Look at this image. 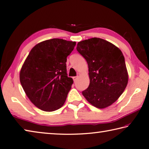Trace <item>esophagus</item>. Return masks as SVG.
Wrapping results in <instances>:
<instances>
[{"mask_svg": "<svg viewBox=\"0 0 149 149\" xmlns=\"http://www.w3.org/2000/svg\"><path fill=\"white\" fill-rule=\"evenodd\" d=\"M78 77H79V76H75V77H73V79H74V81H76V80L78 79Z\"/></svg>", "mask_w": 149, "mask_h": 149, "instance_id": "34e87169", "label": "esophagus"}]
</instances>
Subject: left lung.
Instances as JSON below:
<instances>
[{
    "instance_id": "1",
    "label": "left lung",
    "mask_w": 149,
    "mask_h": 149,
    "mask_svg": "<svg viewBox=\"0 0 149 149\" xmlns=\"http://www.w3.org/2000/svg\"><path fill=\"white\" fill-rule=\"evenodd\" d=\"M77 51L87 62L90 84L82 92L90 104L100 109L119 98L128 81L125 60L115 45L99 38L78 42Z\"/></svg>"
}]
</instances>
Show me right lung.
<instances>
[{
    "instance_id": "right-lung-1",
    "label": "right lung",
    "mask_w": 149,
    "mask_h": 149,
    "mask_svg": "<svg viewBox=\"0 0 149 149\" xmlns=\"http://www.w3.org/2000/svg\"><path fill=\"white\" fill-rule=\"evenodd\" d=\"M76 42L47 40L35 45L20 72V82L33 104L45 111L61 108L66 101L73 79L66 70L67 56Z\"/></svg>"
}]
</instances>
